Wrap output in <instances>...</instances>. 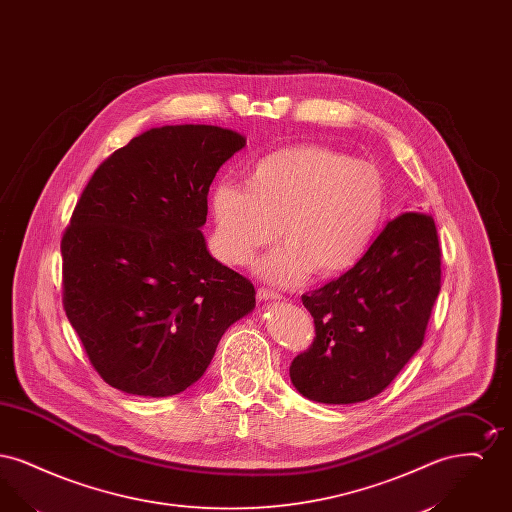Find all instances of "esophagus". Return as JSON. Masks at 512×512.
<instances>
[{
    "label": "esophagus",
    "mask_w": 512,
    "mask_h": 512,
    "mask_svg": "<svg viewBox=\"0 0 512 512\" xmlns=\"http://www.w3.org/2000/svg\"><path fill=\"white\" fill-rule=\"evenodd\" d=\"M282 295L278 292H274V290H270V288H259L257 290V299L259 301H276V299H280Z\"/></svg>",
    "instance_id": "1"
}]
</instances>
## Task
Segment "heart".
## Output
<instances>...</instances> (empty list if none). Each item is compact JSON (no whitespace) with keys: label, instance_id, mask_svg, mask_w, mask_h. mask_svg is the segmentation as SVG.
Returning a JSON list of instances; mask_svg holds the SVG:
<instances>
[{"label":"heart","instance_id":"1","mask_svg":"<svg viewBox=\"0 0 512 512\" xmlns=\"http://www.w3.org/2000/svg\"><path fill=\"white\" fill-rule=\"evenodd\" d=\"M388 192L378 169L322 146L276 149L261 157L247 188L222 180L211 194L220 259L244 267L272 244L261 261L270 282L290 286L313 270L334 276L355 267L376 240Z\"/></svg>","mask_w":512,"mask_h":512}]
</instances>
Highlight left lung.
I'll list each match as a JSON object with an SVG mask.
<instances>
[{
  "mask_svg": "<svg viewBox=\"0 0 512 512\" xmlns=\"http://www.w3.org/2000/svg\"><path fill=\"white\" fill-rule=\"evenodd\" d=\"M439 288L434 219L411 211L390 220L355 267L301 297L315 340L290 366L295 390L328 405L386 390L422 347Z\"/></svg>",
  "mask_w": 512,
  "mask_h": 512,
  "instance_id": "left-lung-1",
  "label": "left lung"
}]
</instances>
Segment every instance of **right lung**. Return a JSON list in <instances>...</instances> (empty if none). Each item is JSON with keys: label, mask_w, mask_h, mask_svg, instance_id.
Masks as SVG:
<instances>
[{"label": "right lung", "mask_w": 512, "mask_h": 512, "mask_svg": "<svg viewBox=\"0 0 512 512\" xmlns=\"http://www.w3.org/2000/svg\"><path fill=\"white\" fill-rule=\"evenodd\" d=\"M244 146L211 124L151 128L80 195L61 240L63 307L109 386L142 397L190 388L255 309L253 284L213 259L201 234L209 186Z\"/></svg>", "instance_id": "1"}]
</instances>
